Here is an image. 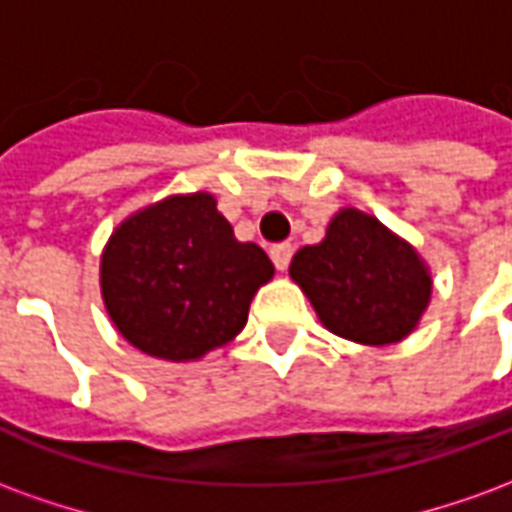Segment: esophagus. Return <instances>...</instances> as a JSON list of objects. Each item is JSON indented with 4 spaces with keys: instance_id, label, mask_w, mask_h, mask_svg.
Masks as SVG:
<instances>
[{
    "instance_id": "1",
    "label": "esophagus",
    "mask_w": 512,
    "mask_h": 512,
    "mask_svg": "<svg viewBox=\"0 0 512 512\" xmlns=\"http://www.w3.org/2000/svg\"><path fill=\"white\" fill-rule=\"evenodd\" d=\"M290 257H293V246L290 244H277L271 249V260H274V266H277L279 271H285V268L290 266Z\"/></svg>"
}]
</instances>
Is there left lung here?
I'll return each instance as SVG.
<instances>
[{"label": "left lung", "instance_id": "obj_1", "mask_svg": "<svg viewBox=\"0 0 512 512\" xmlns=\"http://www.w3.org/2000/svg\"><path fill=\"white\" fill-rule=\"evenodd\" d=\"M290 277L326 329L365 345L403 340L430 301L428 268L417 252L354 208L334 216L321 244L296 252Z\"/></svg>", "mask_w": 512, "mask_h": 512}]
</instances>
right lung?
<instances>
[{
    "mask_svg": "<svg viewBox=\"0 0 512 512\" xmlns=\"http://www.w3.org/2000/svg\"><path fill=\"white\" fill-rule=\"evenodd\" d=\"M274 266L205 191L169 197L120 224L101 257V293L112 321L158 359L189 362L230 343Z\"/></svg>",
    "mask_w": 512,
    "mask_h": 512,
    "instance_id": "right-lung-1",
    "label": "right lung"
}]
</instances>
